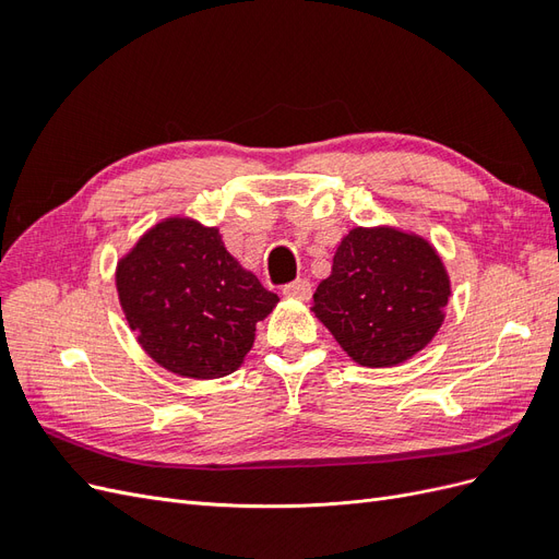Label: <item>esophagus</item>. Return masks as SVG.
I'll return each mask as SVG.
<instances>
[{"mask_svg":"<svg viewBox=\"0 0 559 559\" xmlns=\"http://www.w3.org/2000/svg\"><path fill=\"white\" fill-rule=\"evenodd\" d=\"M284 296H292V298H298V300H308L312 296V286L308 280H296L292 284H286L282 289Z\"/></svg>","mask_w":559,"mask_h":559,"instance_id":"1","label":"esophagus"}]
</instances>
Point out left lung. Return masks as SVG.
<instances>
[{
  "mask_svg": "<svg viewBox=\"0 0 559 559\" xmlns=\"http://www.w3.org/2000/svg\"><path fill=\"white\" fill-rule=\"evenodd\" d=\"M450 294L445 263L429 240L394 226H357L337 245L312 312L352 361L389 368L433 341Z\"/></svg>",
  "mask_w": 559,
  "mask_h": 559,
  "instance_id": "left-lung-1",
  "label": "left lung"
}]
</instances>
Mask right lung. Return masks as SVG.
I'll list each match as a JSON object with an SVG mask.
<instances>
[{
    "instance_id": "1",
    "label": "right lung",
    "mask_w": 559,
    "mask_h": 559,
    "mask_svg": "<svg viewBox=\"0 0 559 559\" xmlns=\"http://www.w3.org/2000/svg\"><path fill=\"white\" fill-rule=\"evenodd\" d=\"M116 292L148 357L193 380L238 370L280 302L230 257L218 228L189 216H167L134 242L116 265Z\"/></svg>"
}]
</instances>
